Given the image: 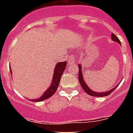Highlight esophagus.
Listing matches in <instances>:
<instances>
[{"mask_svg": "<svg viewBox=\"0 0 133 133\" xmlns=\"http://www.w3.org/2000/svg\"><path fill=\"white\" fill-rule=\"evenodd\" d=\"M68 63L69 64H72L75 63V56L74 55H70L69 56Z\"/></svg>", "mask_w": 133, "mask_h": 133, "instance_id": "esophagus-1", "label": "esophagus"}]
</instances>
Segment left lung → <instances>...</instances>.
<instances>
[{"label": "left lung", "mask_w": 133, "mask_h": 133, "mask_svg": "<svg viewBox=\"0 0 133 133\" xmlns=\"http://www.w3.org/2000/svg\"><path fill=\"white\" fill-rule=\"evenodd\" d=\"M112 40L113 41H115V42H117V43H119L121 44V42H120V40L118 39V37L116 36V35H114L113 33L112 34ZM78 80H79V83L81 84V87L83 89V90L85 91L88 95H91V96H93V97H105V96H108V95H110L111 92L115 90L116 88L118 87V85L119 84H117L115 88H113L112 89L110 90L109 91H107V92H96L92 91V90H90V89L89 88L86 83L84 82V79H83V74H82V70H81V66L80 64H78Z\"/></svg>", "instance_id": "left-lung-1"}]
</instances>
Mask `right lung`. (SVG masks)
<instances>
[{
  "label": "right lung",
  "instance_id": "obj_1",
  "mask_svg": "<svg viewBox=\"0 0 133 133\" xmlns=\"http://www.w3.org/2000/svg\"><path fill=\"white\" fill-rule=\"evenodd\" d=\"M66 65V62H60V63H57V64L55 66V70H54V75L53 78H52V84L50 85L49 89L46 90L45 92L43 94V95L41 98H38V99H32L31 100V101L32 102H39L44 101V100L47 99V98H50V97H52V95L55 94L56 92V89L58 88V86L59 84L60 81H61V76L63 75L64 70H65ZM10 73H12L11 69H10Z\"/></svg>",
  "mask_w": 133,
  "mask_h": 133
}]
</instances>
